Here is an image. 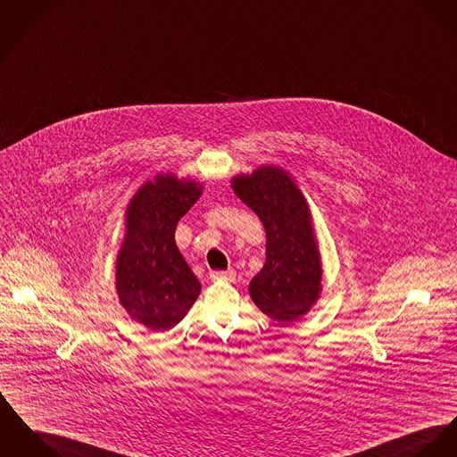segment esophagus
Segmentation results:
<instances>
[{
    "label": "esophagus",
    "instance_id": "esophagus-1",
    "mask_svg": "<svg viewBox=\"0 0 457 457\" xmlns=\"http://www.w3.org/2000/svg\"><path fill=\"white\" fill-rule=\"evenodd\" d=\"M234 277H236V272L234 270H218V272H210V278L212 280H225V282H232L234 280Z\"/></svg>",
    "mask_w": 457,
    "mask_h": 457
}]
</instances>
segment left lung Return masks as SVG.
Instances as JSON below:
<instances>
[{
    "instance_id": "obj_1",
    "label": "left lung",
    "mask_w": 457,
    "mask_h": 457,
    "mask_svg": "<svg viewBox=\"0 0 457 457\" xmlns=\"http://www.w3.org/2000/svg\"><path fill=\"white\" fill-rule=\"evenodd\" d=\"M237 197L267 230V260L253 277L249 295L277 322L304 315L320 293V258L308 206L284 170L265 166L232 180Z\"/></svg>"
}]
</instances>
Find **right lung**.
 <instances>
[{
	"label": "right lung",
	"instance_id": "1",
	"mask_svg": "<svg viewBox=\"0 0 457 457\" xmlns=\"http://www.w3.org/2000/svg\"><path fill=\"white\" fill-rule=\"evenodd\" d=\"M199 197L197 183L166 175L145 183L128 208L116 287L126 312L153 331L175 328L201 293L175 244L179 220Z\"/></svg>",
	"mask_w": 457,
	"mask_h": 457
}]
</instances>
